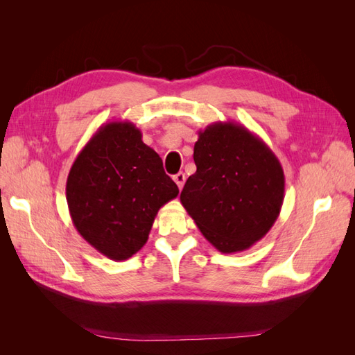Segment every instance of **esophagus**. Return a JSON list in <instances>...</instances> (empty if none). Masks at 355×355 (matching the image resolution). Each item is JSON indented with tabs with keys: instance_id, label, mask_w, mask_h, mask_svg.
<instances>
[{
	"instance_id": "34e87169",
	"label": "esophagus",
	"mask_w": 355,
	"mask_h": 355,
	"mask_svg": "<svg viewBox=\"0 0 355 355\" xmlns=\"http://www.w3.org/2000/svg\"><path fill=\"white\" fill-rule=\"evenodd\" d=\"M173 179H175V182H176V185L179 187V189H182V188H184V184H185V173H184V171H179V173L178 175H175L173 176Z\"/></svg>"
}]
</instances>
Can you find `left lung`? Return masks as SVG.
<instances>
[{"instance_id": "obj_1", "label": "left lung", "mask_w": 355, "mask_h": 355, "mask_svg": "<svg viewBox=\"0 0 355 355\" xmlns=\"http://www.w3.org/2000/svg\"><path fill=\"white\" fill-rule=\"evenodd\" d=\"M197 171L180 202L206 240L222 253H237L262 240L284 200V171L259 136L235 121L198 132Z\"/></svg>"}]
</instances>
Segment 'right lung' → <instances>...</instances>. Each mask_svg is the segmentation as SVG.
Returning a JSON list of instances; mask_svg holds the SVG:
<instances>
[{"instance_id":"add662e5","label":"right lung","mask_w":355,"mask_h":355,"mask_svg":"<svg viewBox=\"0 0 355 355\" xmlns=\"http://www.w3.org/2000/svg\"><path fill=\"white\" fill-rule=\"evenodd\" d=\"M179 188L130 121L102 124L75 158L67 180L73 227L93 249L125 261L142 249L158 210Z\"/></svg>"}]
</instances>
